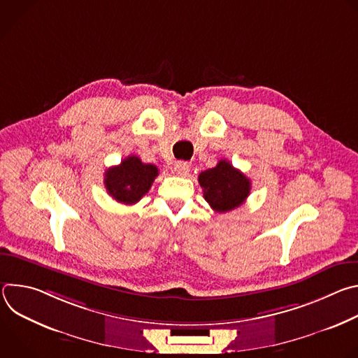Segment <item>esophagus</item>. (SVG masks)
I'll return each mask as SVG.
<instances>
[{
    "mask_svg": "<svg viewBox=\"0 0 358 358\" xmlns=\"http://www.w3.org/2000/svg\"><path fill=\"white\" fill-rule=\"evenodd\" d=\"M174 171H176V174L180 176V177H185V176L188 174V171H189V166H188V163H185V162H177V163L174 164Z\"/></svg>",
    "mask_w": 358,
    "mask_h": 358,
    "instance_id": "obj_1",
    "label": "esophagus"
}]
</instances>
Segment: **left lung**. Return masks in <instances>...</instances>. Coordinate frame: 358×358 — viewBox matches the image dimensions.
<instances>
[{"instance_id": "left-lung-1", "label": "left lung", "mask_w": 358, "mask_h": 358, "mask_svg": "<svg viewBox=\"0 0 358 358\" xmlns=\"http://www.w3.org/2000/svg\"><path fill=\"white\" fill-rule=\"evenodd\" d=\"M198 181L203 198L217 213L238 208L250 192V180L227 160H220L214 169L202 171Z\"/></svg>"}]
</instances>
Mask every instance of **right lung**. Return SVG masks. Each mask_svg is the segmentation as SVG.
Listing matches in <instances>:
<instances>
[{
  "label": "right lung",
  "mask_w": 358,
  "mask_h": 358,
  "mask_svg": "<svg viewBox=\"0 0 358 358\" xmlns=\"http://www.w3.org/2000/svg\"><path fill=\"white\" fill-rule=\"evenodd\" d=\"M157 176L155 164H144L137 156H129L119 166L106 170L105 187L116 201L133 206L148 192Z\"/></svg>",
  "instance_id": "1"
}]
</instances>
